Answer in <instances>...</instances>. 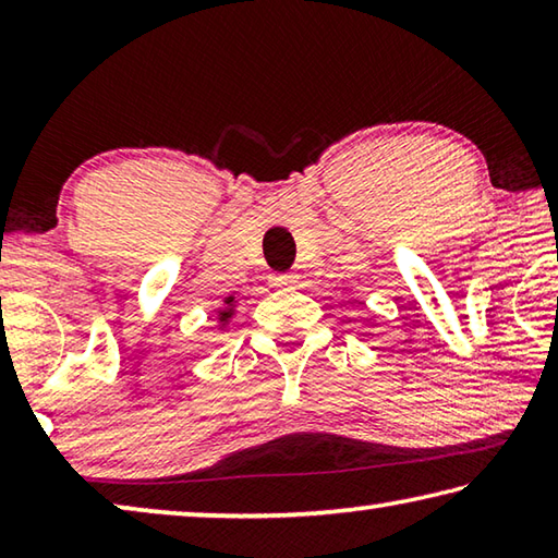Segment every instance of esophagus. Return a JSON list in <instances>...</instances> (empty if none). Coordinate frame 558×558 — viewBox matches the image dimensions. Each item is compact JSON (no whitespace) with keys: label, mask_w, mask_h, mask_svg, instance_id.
<instances>
[{"label":"esophagus","mask_w":558,"mask_h":558,"mask_svg":"<svg viewBox=\"0 0 558 558\" xmlns=\"http://www.w3.org/2000/svg\"><path fill=\"white\" fill-rule=\"evenodd\" d=\"M295 286H298V276H292V272L272 278V288H295Z\"/></svg>","instance_id":"1"}]
</instances>
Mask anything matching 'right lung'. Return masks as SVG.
<instances>
[{
	"label": "right lung",
	"instance_id": "obj_1",
	"mask_svg": "<svg viewBox=\"0 0 558 558\" xmlns=\"http://www.w3.org/2000/svg\"><path fill=\"white\" fill-rule=\"evenodd\" d=\"M233 313H235V300H233V295H229L223 300V307L219 310V317H216V319H219L221 327H223L233 317Z\"/></svg>",
	"mask_w": 558,
	"mask_h": 558
}]
</instances>
